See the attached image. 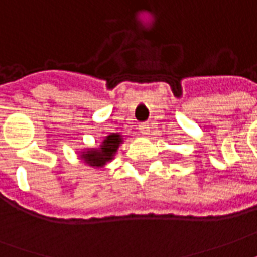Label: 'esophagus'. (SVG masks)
<instances>
[{"mask_svg": "<svg viewBox=\"0 0 257 257\" xmlns=\"http://www.w3.org/2000/svg\"><path fill=\"white\" fill-rule=\"evenodd\" d=\"M139 132L142 134V135H149V132H151V125L148 123V122H143L139 125Z\"/></svg>", "mask_w": 257, "mask_h": 257, "instance_id": "1", "label": "esophagus"}]
</instances>
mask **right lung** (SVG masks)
Listing matches in <instances>:
<instances>
[{
	"instance_id": "add662e5",
	"label": "right lung",
	"mask_w": 257,
	"mask_h": 257,
	"mask_svg": "<svg viewBox=\"0 0 257 257\" xmlns=\"http://www.w3.org/2000/svg\"><path fill=\"white\" fill-rule=\"evenodd\" d=\"M122 143V136L119 134L108 135L99 145V148H92L83 152L81 159L91 167H104L114 159L115 153Z\"/></svg>"
}]
</instances>
